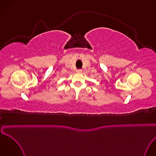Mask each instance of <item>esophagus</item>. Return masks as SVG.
<instances>
[{
  "instance_id": "obj_1",
  "label": "esophagus",
  "mask_w": 156,
  "mask_h": 156,
  "mask_svg": "<svg viewBox=\"0 0 156 156\" xmlns=\"http://www.w3.org/2000/svg\"><path fill=\"white\" fill-rule=\"evenodd\" d=\"M76 73H80L82 72V70H81V69H77V70H76Z\"/></svg>"
}]
</instances>
